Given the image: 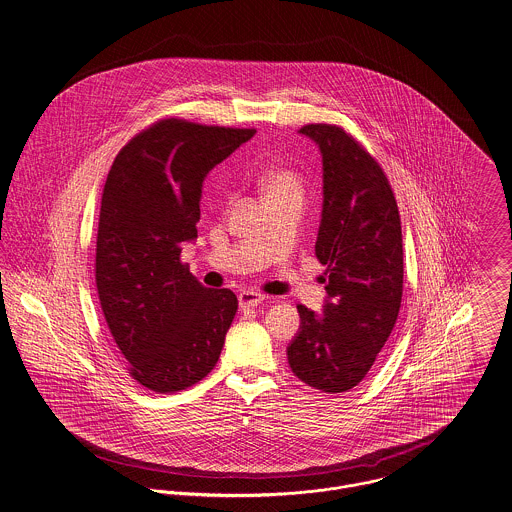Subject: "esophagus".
Masks as SVG:
<instances>
[{"mask_svg": "<svg viewBox=\"0 0 512 512\" xmlns=\"http://www.w3.org/2000/svg\"><path fill=\"white\" fill-rule=\"evenodd\" d=\"M266 299V295L264 293H260V291H254V289H242L240 293H238V305H240V309H252V307H258L262 301Z\"/></svg>", "mask_w": 512, "mask_h": 512, "instance_id": "1", "label": "esophagus"}]
</instances>
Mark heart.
I'll list each match as a JSON object with an SVG mask.
<instances>
[{
  "mask_svg": "<svg viewBox=\"0 0 512 512\" xmlns=\"http://www.w3.org/2000/svg\"><path fill=\"white\" fill-rule=\"evenodd\" d=\"M262 189L268 197V201L281 199V197H289V195H301L303 197V182L301 178L285 168H274L270 172H266L260 178Z\"/></svg>",
  "mask_w": 512,
  "mask_h": 512,
  "instance_id": "b5f03b06",
  "label": "heart"
}]
</instances>
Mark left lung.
<instances>
[{"mask_svg":"<svg viewBox=\"0 0 512 512\" xmlns=\"http://www.w3.org/2000/svg\"><path fill=\"white\" fill-rule=\"evenodd\" d=\"M323 156V219L315 244L326 266L323 315L297 305L291 372L325 393L356 387L385 346L403 297V236L393 189L372 154L344 129H299Z\"/></svg>","mask_w":512,"mask_h":512,"instance_id":"left-lung-1","label":"left lung"}]
</instances>
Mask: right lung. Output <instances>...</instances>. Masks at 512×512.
Here are the masks:
<instances>
[{
    "label": "right lung",
    "mask_w": 512,
    "mask_h": 512,
    "mask_svg": "<svg viewBox=\"0 0 512 512\" xmlns=\"http://www.w3.org/2000/svg\"><path fill=\"white\" fill-rule=\"evenodd\" d=\"M254 133L162 119L129 140L107 174L95 285L127 370L150 391L187 389L221 356L238 299L201 285L180 254L197 238L205 176Z\"/></svg>",
    "instance_id": "add662e5"
}]
</instances>
